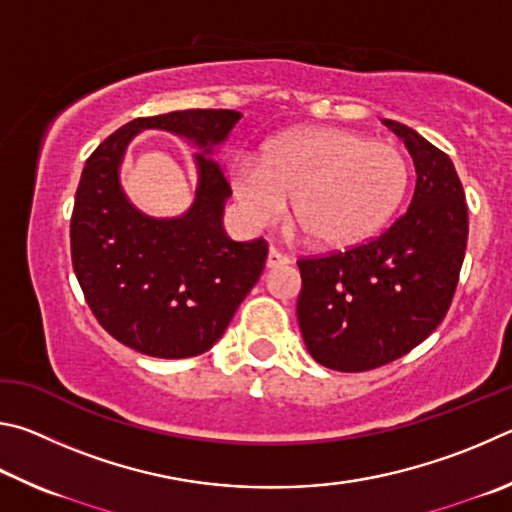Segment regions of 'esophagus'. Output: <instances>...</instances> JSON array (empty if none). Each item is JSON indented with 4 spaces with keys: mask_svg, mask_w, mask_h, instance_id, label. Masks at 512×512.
<instances>
[{
    "mask_svg": "<svg viewBox=\"0 0 512 512\" xmlns=\"http://www.w3.org/2000/svg\"><path fill=\"white\" fill-rule=\"evenodd\" d=\"M292 258L288 254H283V251H279L276 247L270 249V254H267V267L270 270H274V267H283V265H290Z\"/></svg>",
    "mask_w": 512,
    "mask_h": 512,
    "instance_id": "obj_1",
    "label": "esophagus"
}]
</instances>
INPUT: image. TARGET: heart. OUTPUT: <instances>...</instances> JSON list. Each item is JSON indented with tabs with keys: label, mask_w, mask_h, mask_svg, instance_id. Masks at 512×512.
Masks as SVG:
<instances>
[{
	"label": "heart",
	"mask_w": 512,
	"mask_h": 512,
	"mask_svg": "<svg viewBox=\"0 0 512 512\" xmlns=\"http://www.w3.org/2000/svg\"><path fill=\"white\" fill-rule=\"evenodd\" d=\"M409 161L393 141L346 128H301L265 143L231 173L233 197L254 227L292 215L308 240L351 247L371 238L405 200Z\"/></svg>",
	"instance_id": "obj_1"
}]
</instances>
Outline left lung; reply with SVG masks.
<instances>
[{
  "label": "left lung",
  "mask_w": 512,
  "mask_h": 512,
  "mask_svg": "<svg viewBox=\"0 0 512 512\" xmlns=\"http://www.w3.org/2000/svg\"><path fill=\"white\" fill-rule=\"evenodd\" d=\"M384 125L414 157L407 213L364 245L297 263L303 342L319 364L342 373L378 369L434 333L468 245V204L452 159L407 125Z\"/></svg>",
  "instance_id": "8db88e82"
}]
</instances>
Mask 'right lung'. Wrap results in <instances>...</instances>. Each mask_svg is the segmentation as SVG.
Returning <instances> with one entry per match:
<instances>
[{"label":"right lung","instance_id":"obj_1","mask_svg":"<svg viewBox=\"0 0 512 512\" xmlns=\"http://www.w3.org/2000/svg\"><path fill=\"white\" fill-rule=\"evenodd\" d=\"M240 116L179 110L134 119L83 168L71 213V263L98 324L137 353L182 360L209 351L261 279L267 242H236L222 229L231 186L211 159ZM143 129L173 131L201 148L196 200L177 219L141 214L120 188L124 150Z\"/></svg>","mask_w":512,"mask_h":512}]
</instances>
